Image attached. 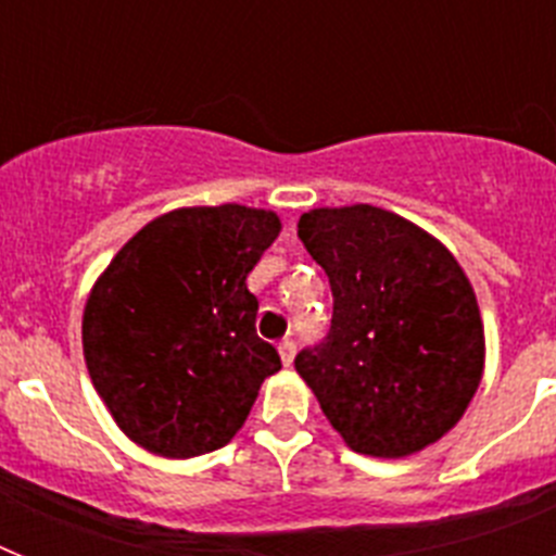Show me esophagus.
Segmentation results:
<instances>
[{"mask_svg":"<svg viewBox=\"0 0 556 556\" xmlns=\"http://www.w3.org/2000/svg\"><path fill=\"white\" fill-rule=\"evenodd\" d=\"M278 356H281L283 365H292V358H294V342L292 339H283L281 345H278Z\"/></svg>","mask_w":556,"mask_h":556,"instance_id":"obj_1","label":"esophagus"}]
</instances>
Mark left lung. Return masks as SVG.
Here are the masks:
<instances>
[{"label": "left lung", "instance_id": "1", "mask_svg": "<svg viewBox=\"0 0 556 556\" xmlns=\"http://www.w3.org/2000/svg\"><path fill=\"white\" fill-rule=\"evenodd\" d=\"M326 269V342L294 358L348 448L404 459L462 420L484 372V323L468 275L437 236L367 203L308 208L298 223Z\"/></svg>", "mask_w": 556, "mask_h": 556}]
</instances>
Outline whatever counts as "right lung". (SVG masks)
I'll return each instance as SVG.
<instances>
[{
  "label": "right lung",
  "mask_w": 556,
  "mask_h": 556,
  "mask_svg": "<svg viewBox=\"0 0 556 556\" xmlns=\"http://www.w3.org/2000/svg\"><path fill=\"white\" fill-rule=\"evenodd\" d=\"M281 233L269 208L166 211L127 239L83 308L88 376L122 434L164 459L228 445L264 378L281 370L255 333L248 275Z\"/></svg>",
  "instance_id": "1"
}]
</instances>
